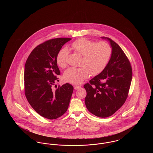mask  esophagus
<instances>
[{"instance_id": "esophagus-1", "label": "esophagus", "mask_w": 153, "mask_h": 153, "mask_svg": "<svg viewBox=\"0 0 153 153\" xmlns=\"http://www.w3.org/2000/svg\"><path fill=\"white\" fill-rule=\"evenodd\" d=\"M80 88H81V87L79 86V85H74V89H76V90L80 89Z\"/></svg>"}]
</instances>
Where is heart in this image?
Here are the masks:
<instances>
[{"label": "heart", "mask_w": 153, "mask_h": 153, "mask_svg": "<svg viewBox=\"0 0 153 153\" xmlns=\"http://www.w3.org/2000/svg\"><path fill=\"white\" fill-rule=\"evenodd\" d=\"M72 48L82 56L80 62L81 67L67 69L64 73V79L67 82L75 84L81 83L87 78L89 73L92 76L102 73L107 65L112 53L111 47L107 42L96 43L85 38L74 41L72 44ZM68 54L69 51L66 48L58 52L56 62L60 68L66 67Z\"/></svg>", "instance_id": "b5f03b06"}]
</instances>
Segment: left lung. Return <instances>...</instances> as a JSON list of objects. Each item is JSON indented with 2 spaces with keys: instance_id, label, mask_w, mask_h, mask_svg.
Returning <instances> with one entry per match:
<instances>
[{
  "instance_id": "8db88e82",
  "label": "left lung",
  "mask_w": 153,
  "mask_h": 153,
  "mask_svg": "<svg viewBox=\"0 0 153 153\" xmlns=\"http://www.w3.org/2000/svg\"><path fill=\"white\" fill-rule=\"evenodd\" d=\"M112 54L102 73L84 85L87 91L85 103L88 110L100 117L112 115L126 102L131 85L132 71L129 59L121 48L108 37Z\"/></svg>"
}]
</instances>
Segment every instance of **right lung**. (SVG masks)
Wrapping results in <instances>:
<instances>
[{"mask_svg":"<svg viewBox=\"0 0 153 153\" xmlns=\"http://www.w3.org/2000/svg\"><path fill=\"white\" fill-rule=\"evenodd\" d=\"M71 39L54 38L38 45L25 64V96L32 108L49 119H57L65 113L73 93V87L69 83L58 86L55 91L52 88L60 74L56 62L57 54Z\"/></svg>","mask_w":153,"mask_h":153,"instance_id":"obj_1","label":"right lung"}]
</instances>
